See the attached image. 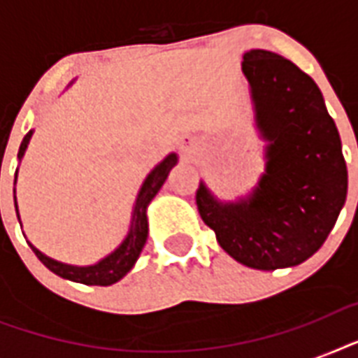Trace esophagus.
<instances>
[{"label": "esophagus", "instance_id": "34e87169", "mask_svg": "<svg viewBox=\"0 0 358 358\" xmlns=\"http://www.w3.org/2000/svg\"><path fill=\"white\" fill-rule=\"evenodd\" d=\"M184 143H185V137H184Z\"/></svg>", "mask_w": 358, "mask_h": 358}]
</instances>
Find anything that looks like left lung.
<instances>
[{
	"instance_id": "1",
	"label": "left lung",
	"mask_w": 358,
	"mask_h": 358,
	"mask_svg": "<svg viewBox=\"0 0 358 358\" xmlns=\"http://www.w3.org/2000/svg\"><path fill=\"white\" fill-rule=\"evenodd\" d=\"M264 173L250 193L221 201L196 189L202 221L236 262L273 271L299 266L331 234L348 195V167L322 91L292 61L267 50L243 53Z\"/></svg>"
}]
</instances>
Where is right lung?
I'll list each match as a JSON object with an SVG mask.
<instances>
[{
    "mask_svg": "<svg viewBox=\"0 0 358 358\" xmlns=\"http://www.w3.org/2000/svg\"><path fill=\"white\" fill-rule=\"evenodd\" d=\"M72 80L66 85H74ZM31 137H33V129L27 131V135L22 141L18 150V163L22 162V157L25 156V150H27V145H29ZM178 163V154L176 152H171L169 156H165L162 162L157 163L156 167L152 169L150 173L146 174L145 182L141 185L139 193H137V199L134 202V210H131V221H129V230L126 238L120 241V245L115 250H111L108 256H103L102 260H98L96 264H91V266H72V264H64V262H59L55 258H50L48 255H44L42 250H38L35 245L29 247L33 249V252L36 255V258L44 264V266L50 269L52 273L59 275V277L66 278V280H72V282L80 284H89V286H111V284L119 282L120 278L126 277L131 267L135 266V262L139 258L141 250L145 247L146 238H148V217H146V210L150 206L152 199L157 195V191L162 189V185L165 184L171 169ZM16 178H18V169H16V174H14V208H16V215H18L20 221V212H18V202H16ZM22 224V221H20Z\"/></svg>",
    "mask_w": 358,
    "mask_h": 358,
    "instance_id": "1",
    "label": "right lung"
}]
</instances>
